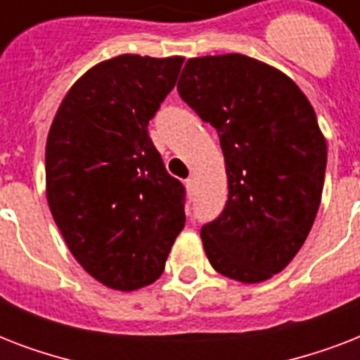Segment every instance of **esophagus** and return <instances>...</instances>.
Segmentation results:
<instances>
[{"label": "esophagus", "mask_w": 360, "mask_h": 360, "mask_svg": "<svg viewBox=\"0 0 360 360\" xmlns=\"http://www.w3.org/2000/svg\"><path fill=\"white\" fill-rule=\"evenodd\" d=\"M185 186L186 192H188V196H194V192H196V181L192 179V177H188V179L185 181Z\"/></svg>", "instance_id": "esophagus-1"}]
</instances>
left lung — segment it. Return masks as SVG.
Here are the masks:
<instances>
[{"label": "left lung", "instance_id": "obj_1", "mask_svg": "<svg viewBox=\"0 0 360 360\" xmlns=\"http://www.w3.org/2000/svg\"><path fill=\"white\" fill-rule=\"evenodd\" d=\"M179 97L219 132L228 202L202 228L209 262L256 284L301 250L318 214L327 143L316 112L291 78L240 53L188 59Z\"/></svg>", "mask_w": 360, "mask_h": 360}]
</instances>
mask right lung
Here are the masks:
<instances>
[{"label":"right lung","instance_id":"obj_1","mask_svg":"<svg viewBox=\"0 0 360 360\" xmlns=\"http://www.w3.org/2000/svg\"><path fill=\"white\" fill-rule=\"evenodd\" d=\"M183 58L124 53L89 69L65 95L46 141V198L76 262L112 290L162 274L185 228V186L166 172L147 124Z\"/></svg>","mask_w":360,"mask_h":360}]
</instances>
